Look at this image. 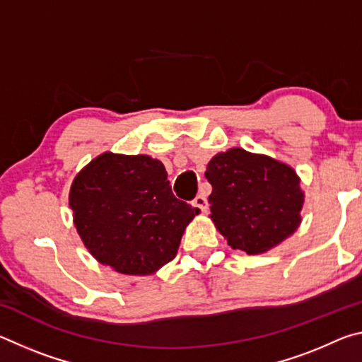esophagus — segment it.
I'll use <instances>...</instances> for the list:
<instances>
[{
  "instance_id": "1",
  "label": "esophagus",
  "mask_w": 362,
  "mask_h": 362,
  "mask_svg": "<svg viewBox=\"0 0 362 362\" xmlns=\"http://www.w3.org/2000/svg\"><path fill=\"white\" fill-rule=\"evenodd\" d=\"M192 206L196 207V209H199L201 212H206L207 207H209V203H207V198L204 194H198L196 198L192 201Z\"/></svg>"
}]
</instances>
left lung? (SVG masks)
I'll return each mask as SVG.
<instances>
[{
	"instance_id": "obj_1",
	"label": "left lung",
	"mask_w": 362,
	"mask_h": 362,
	"mask_svg": "<svg viewBox=\"0 0 362 362\" xmlns=\"http://www.w3.org/2000/svg\"><path fill=\"white\" fill-rule=\"evenodd\" d=\"M204 175L212 185L209 217L235 250L263 254L298 228L303 193L287 164L231 148L214 156Z\"/></svg>"
}]
</instances>
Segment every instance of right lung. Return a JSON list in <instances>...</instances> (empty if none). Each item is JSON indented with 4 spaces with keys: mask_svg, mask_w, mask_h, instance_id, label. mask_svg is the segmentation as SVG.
<instances>
[{
    "mask_svg": "<svg viewBox=\"0 0 362 362\" xmlns=\"http://www.w3.org/2000/svg\"><path fill=\"white\" fill-rule=\"evenodd\" d=\"M70 207L84 246L124 274H150L177 254L199 209L177 199L163 163L103 153L76 175Z\"/></svg>",
    "mask_w": 362,
    "mask_h": 362,
    "instance_id": "right-lung-1",
    "label": "right lung"
}]
</instances>
